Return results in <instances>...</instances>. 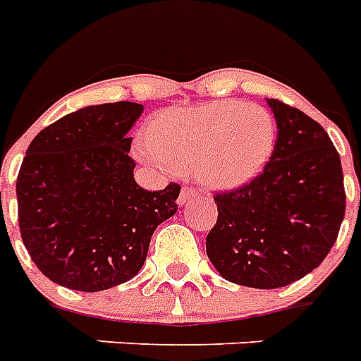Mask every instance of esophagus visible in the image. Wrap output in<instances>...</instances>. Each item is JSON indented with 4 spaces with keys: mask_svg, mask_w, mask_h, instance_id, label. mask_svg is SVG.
Returning a JSON list of instances; mask_svg holds the SVG:
<instances>
[{
    "mask_svg": "<svg viewBox=\"0 0 361 361\" xmlns=\"http://www.w3.org/2000/svg\"><path fill=\"white\" fill-rule=\"evenodd\" d=\"M200 192H202V191H200V189H197V187L185 185V187H183V189H181L180 198H178V202H180V204H185L187 200H191V198L198 197Z\"/></svg>",
    "mask_w": 361,
    "mask_h": 361,
    "instance_id": "1",
    "label": "esophagus"
}]
</instances>
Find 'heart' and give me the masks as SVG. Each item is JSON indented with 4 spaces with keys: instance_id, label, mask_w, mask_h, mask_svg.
I'll use <instances>...</instances> for the list:
<instances>
[{
    "instance_id": "obj_1",
    "label": "heart",
    "mask_w": 361,
    "mask_h": 361,
    "mask_svg": "<svg viewBox=\"0 0 361 361\" xmlns=\"http://www.w3.org/2000/svg\"><path fill=\"white\" fill-rule=\"evenodd\" d=\"M274 116L260 104L212 101L163 112L147 127L140 153L212 185L238 187L264 169L275 146Z\"/></svg>"
}]
</instances>
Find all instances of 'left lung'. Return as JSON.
<instances>
[{
  "label": "left lung",
  "instance_id": "obj_1",
  "mask_svg": "<svg viewBox=\"0 0 361 361\" xmlns=\"http://www.w3.org/2000/svg\"><path fill=\"white\" fill-rule=\"evenodd\" d=\"M277 123L269 161L249 183L215 192L209 260L226 281L279 288L319 268L341 228L347 195L334 142L302 110L268 99Z\"/></svg>",
  "mask_w": 361,
  "mask_h": 361
}]
</instances>
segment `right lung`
Masks as SVG:
<instances>
[{
	"label": "right lung",
	"mask_w": 361,
	"mask_h": 361,
	"mask_svg": "<svg viewBox=\"0 0 361 361\" xmlns=\"http://www.w3.org/2000/svg\"><path fill=\"white\" fill-rule=\"evenodd\" d=\"M144 106H86L31 140L16 180L20 236L48 279L80 292L133 279L149 240L176 214L180 183L146 191L133 178L127 136Z\"/></svg>",
	"instance_id": "obj_1"
}]
</instances>
